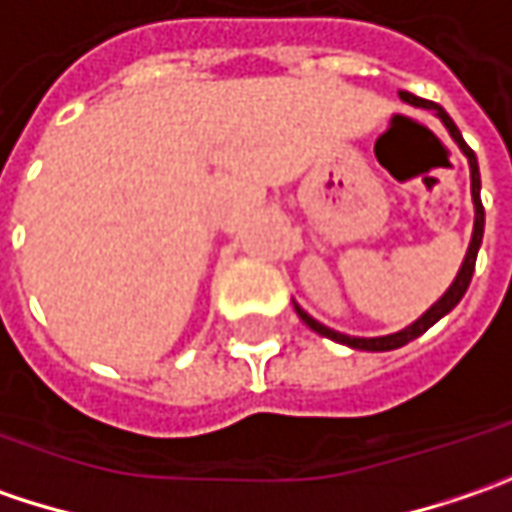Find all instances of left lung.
Returning <instances> with one entry per match:
<instances>
[{"label": "left lung", "instance_id": "left-lung-1", "mask_svg": "<svg viewBox=\"0 0 512 512\" xmlns=\"http://www.w3.org/2000/svg\"><path fill=\"white\" fill-rule=\"evenodd\" d=\"M401 100L410 102L415 108H427V111H433L435 117L441 120V125L447 128V134H450V140L458 145V151L467 157V166H470V194H473V237H470V246H467V255L461 260V266H458L456 278L453 283L447 286V292L441 295V298L435 300L433 306L421 315V318H415L410 326H404V329H398V332H389V335H378V338H358V335H346V332H338V329H329L326 323L315 321L306 309H300V303H295V312L300 315V321L306 323L312 332H318L323 338H329V341H335V344H344L352 346V349H367V352H389V349H398V346L410 344L415 341L418 335H424L433 323H438L447 312H453L458 306V300L464 298V292H467V286H470V280H473V269H476V257L478 249H481V237H484V206H481V174H478V160L476 154H473V148L464 143V137H461V131H458V125L450 120V114L441 108V105H435L430 100H421V97H415V94H407V91H401Z\"/></svg>", "mask_w": 512, "mask_h": 512}]
</instances>
